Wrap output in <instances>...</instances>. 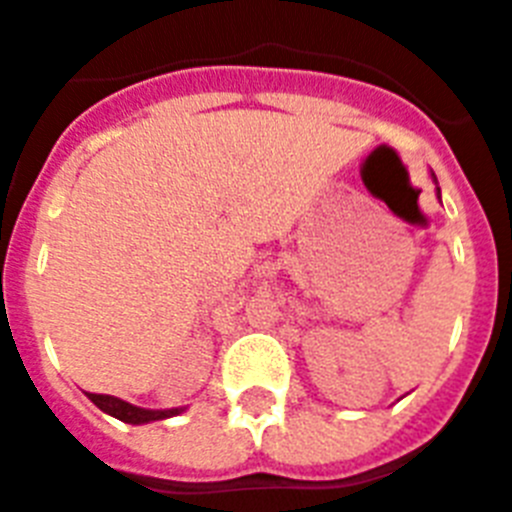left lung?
Listing matches in <instances>:
<instances>
[{"label": "left lung", "instance_id": "1", "mask_svg": "<svg viewBox=\"0 0 512 512\" xmlns=\"http://www.w3.org/2000/svg\"><path fill=\"white\" fill-rule=\"evenodd\" d=\"M431 179H433V185H439V182H436V174H433V171H431ZM436 198L441 200V190H439V187H436Z\"/></svg>", "mask_w": 512, "mask_h": 512}]
</instances>
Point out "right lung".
Segmentation results:
<instances>
[{
  "mask_svg": "<svg viewBox=\"0 0 512 512\" xmlns=\"http://www.w3.org/2000/svg\"><path fill=\"white\" fill-rule=\"evenodd\" d=\"M97 407H100L105 415L110 418H118L121 423H132V425H145L155 423V420H166V418H177L187 407H171V410H145V407H137V404H129L124 399L110 394H87Z\"/></svg>",
  "mask_w": 512,
  "mask_h": 512,
  "instance_id": "obj_1",
  "label": "right lung"
}]
</instances>
